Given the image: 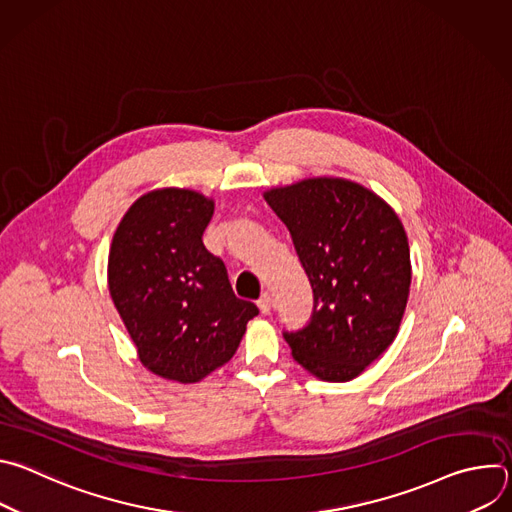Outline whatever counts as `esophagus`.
Listing matches in <instances>:
<instances>
[{
  "mask_svg": "<svg viewBox=\"0 0 512 512\" xmlns=\"http://www.w3.org/2000/svg\"><path fill=\"white\" fill-rule=\"evenodd\" d=\"M257 308H259V312H261V314H269V312H271V308H273V300H271V296H269V294H263V296L259 298V302H257Z\"/></svg>",
  "mask_w": 512,
  "mask_h": 512,
  "instance_id": "esophagus-1",
  "label": "esophagus"
}]
</instances>
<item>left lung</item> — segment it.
Here are the masks:
<instances>
[{"mask_svg": "<svg viewBox=\"0 0 512 512\" xmlns=\"http://www.w3.org/2000/svg\"><path fill=\"white\" fill-rule=\"evenodd\" d=\"M287 227L314 291L306 328L285 332L298 364L320 381L356 379L395 340L411 287L409 241L379 194L334 176L263 192Z\"/></svg>", "mask_w": 512, "mask_h": 512, "instance_id": "8db88e82", "label": "left lung"}]
</instances>
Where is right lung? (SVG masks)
<instances>
[{"label":"right lung","instance_id":"1","mask_svg":"<svg viewBox=\"0 0 512 512\" xmlns=\"http://www.w3.org/2000/svg\"><path fill=\"white\" fill-rule=\"evenodd\" d=\"M212 212L196 190H152L127 208L109 247V294L141 364L182 385L227 364L259 314L202 245Z\"/></svg>","mask_w":512,"mask_h":512}]
</instances>
